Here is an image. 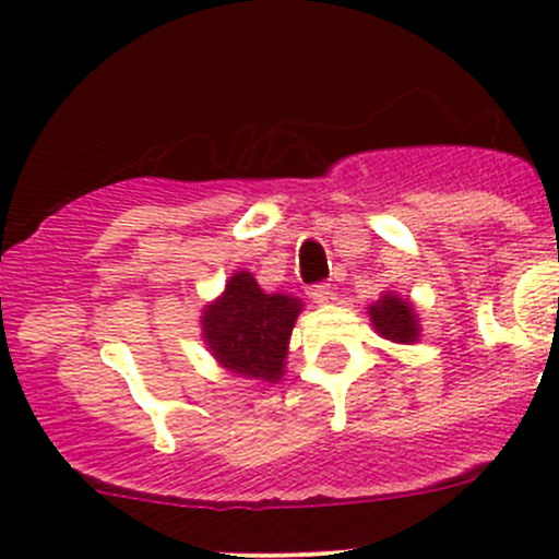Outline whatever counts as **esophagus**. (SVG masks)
Segmentation results:
<instances>
[{"instance_id": "1", "label": "esophagus", "mask_w": 559, "mask_h": 559, "mask_svg": "<svg viewBox=\"0 0 559 559\" xmlns=\"http://www.w3.org/2000/svg\"><path fill=\"white\" fill-rule=\"evenodd\" d=\"M330 295H332V286L330 284L308 286V297H311L313 302H326V300H330Z\"/></svg>"}]
</instances>
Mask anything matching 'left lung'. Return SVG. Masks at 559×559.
I'll use <instances>...</instances> for the list:
<instances>
[{
	"label": "left lung",
	"instance_id": "obj_1",
	"mask_svg": "<svg viewBox=\"0 0 559 559\" xmlns=\"http://www.w3.org/2000/svg\"><path fill=\"white\" fill-rule=\"evenodd\" d=\"M370 321L376 332L392 343H414L419 341V319H416L414 306L403 297L386 292L379 302L368 308Z\"/></svg>",
	"mask_w": 559,
	"mask_h": 559
}]
</instances>
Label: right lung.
I'll use <instances>...</instances> for the list:
<instances>
[{
	"instance_id": "add662e5",
	"label": "right lung",
	"mask_w": 559,
	"mask_h": 559,
	"mask_svg": "<svg viewBox=\"0 0 559 559\" xmlns=\"http://www.w3.org/2000/svg\"><path fill=\"white\" fill-rule=\"evenodd\" d=\"M302 302L289 295H264L257 278L235 270L222 297L205 306L202 337L224 370L253 381H281L292 326Z\"/></svg>"
}]
</instances>
